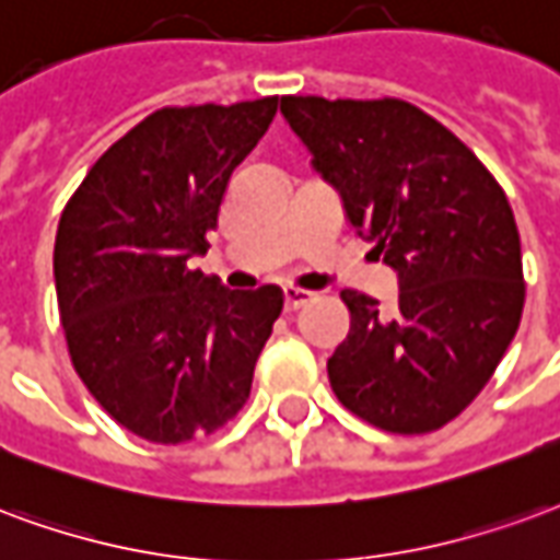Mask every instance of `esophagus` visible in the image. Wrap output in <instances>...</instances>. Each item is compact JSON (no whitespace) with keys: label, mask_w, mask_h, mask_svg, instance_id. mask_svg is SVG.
<instances>
[{"label":"esophagus","mask_w":560,"mask_h":560,"mask_svg":"<svg viewBox=\"0 0 560 560\" xmlns=\"http://www.w3.org/2000/svg\"><path fill=\"white\" fill-rule=\"evenodd\" d=\"M310 301H313V292H310V289H295V285H289V289H283L285 310L307 307Z\"/></svg>","instance_id":"34e87169"}]
</instances>
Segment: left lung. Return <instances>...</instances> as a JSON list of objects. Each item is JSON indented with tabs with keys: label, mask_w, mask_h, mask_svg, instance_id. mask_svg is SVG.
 <instances>
[{
	"label": "left lung",
	"mask_w": 560,
	"mask_h": 560,
	"mask_svg": "<svg viewBox=\"0 0 560 560\" xmlns=\"http://www.w3.org/2000/svg\"><path fill=\"white\" fill-rule=\"evenodd\" d=\"M280 113L399 277L397 310L340 292L352 328L328 358L334 394L378 430H442L487 387L520 328L525 277L508 194L409 101L285 95Z\"/></svg>",
	"instance_id": "obj_1"
}]
</instances>
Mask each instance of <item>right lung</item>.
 <instances>
[{
  "label": "right lung",
  "mask_w": 560,
  "mask_h": 560,
  "mask_svg": "<svg viewBox=\"0 0 560 560\" xmlns=\"http://www.w3.org/2000/svg\"><path fill=\"white\" fill-rule=\"evenodd\" d=\"M275 113L277 95L154 109L97 158L59 218L52 275L71 364L145 442L211 435L250 397L283 292H232L187 259L206 253L232 170Z\"/></svg>",
  "instance_id": "add662e5"
}]
</instances>
